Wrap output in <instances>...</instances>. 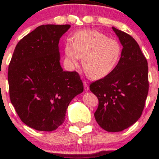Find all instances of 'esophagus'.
Segmentation results:
<instances>
[{
    "instance_id": "1",
    "label": "esophagus",
    "mask_w": 159,
    "mask_h": 159,
    "mask_svg": "<svg viewBox=\"0 0 159 159\" xmlns=\"http://www.w3.org/2000/svg\"><path fill=\"white\" fill-rule=\"evenodd\" d=\"M84 90L86 91H87L89 90V85L87 84V81H84Z\"/></svg>"
}]
</instances>
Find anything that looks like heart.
<instances>
[{
    "instance_id": "b5f03b06",
    "label": "heart",
    "mask_w": 159,
    "mask_h": 159,
    "mask_svg": "<svg viewBox=\"0 0 159 159\" xmlns=\"http://www.w3.org/2000/svg\"><path fill=\"white\" fill-rule=\"evenodd\" d=\"M64 52L67 63L78 64L81 57L86 73L93 78L108 75L117 64L121 47L116 40L94 30H82L75 33L74 42L67 39Z\"/></svg>"
}]
</instances>
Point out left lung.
I'll list each match as a JSON object with an SVG mask.
<instances>
[{
    "label": "left lung",
    "mask_w": 159,
    "mask_h": 159,
    "mask_svg": "<svg viewBox=\"0 0 159 159\" xmlns=\"http://www.w3.org/2000/svg\"><path fill=\"white\" fill-rule=\"evenodd\" d=\"M123 45L117 65L105 78L93 82L90 90L97 96L94 113L100 127L117 132L138 121L149 90L148 63L138 43L126 33L112 27Z\"/></svg>",
    "instance_id": "obj_1"
}]
</instances>
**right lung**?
Returning <instances> with one entry per match:
<instances>
[{"mask_svg": "<svg viewBox=\"0 0 159 159\" xmlns=\"http://www.w3.org/2000/svg\"><path fill=\"white\" fill-rule=\"evenodd\" d=\"M69 25L37 27L16 45L8 69L10 98L27 126L52 132L63 123L72 98L83 92L77 72L60 63V38Z\"/></svg>", "mask_w": 159, "mask_h": 159, "instance_id": "1", "label": "right lung"}]
</instances>
